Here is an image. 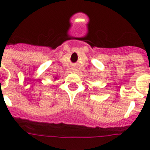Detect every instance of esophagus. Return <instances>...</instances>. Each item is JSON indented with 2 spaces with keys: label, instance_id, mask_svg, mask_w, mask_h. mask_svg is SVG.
Masks as SVG:
<instances>
[{
  "label": "esophagus",
  "instance_id": "esophagus-1",
  "mask_svg": "<svg viewBox=\"0 0 150 150\" xmlns=\"http://www.w3.org/2000/svg\"><path fill=\"white\" fill-rule=\"evenodd\" d=\"M72 70L74 71H76V69H75H75H72Z\"/></svg>",
  "mask_w": 150,
  "mask_h": 150
}]
</instances>
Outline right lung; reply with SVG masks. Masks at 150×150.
Here are the masks:
<instances>
[{
    "label": "right lung",
    "mask_w": 150,
    "mask_h": 150,
    "mask_svg": "<svg viewBox=\"0 0 150 150\" xmlns=\"http://www.w3.org/2000/svg\"><path fill=\"white\" fill-rule=\"evenodd\" d=\"M57 79V77H55V79Z\"/></svg>",
    "instance_id": "add662e5"
}]
</instances>
